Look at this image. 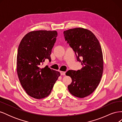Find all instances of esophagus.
<instances>
[{
	"instance_id": "esophagus-1",
	"label": "esophagus",
	"mask_w": 122,
	"mask_h": 122,
	"mask_svg": "<svg viewBox=\"0 0 122 122\" xmlns=\"http://www.w3.org/2000/svg\"><path fill=\"white\" fill-rule=\"evenodd\" d=\"M61 75H66V72H63V71H61Z\"/></svg>"
}]
</instances>
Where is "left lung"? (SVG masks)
Masks as SVG:
<instances>
[{
	"instance_id": "8db88e82",
	"label": "left lung",
	"mask_w": 122,
	"mask_h": 122,
	"mask_svg": "<svg viewBox=\"0 0 122 122\" xmlns=\"http://www.w3.org/2000/svg\"><path fill=\"white\" fill-rule=\"evenodd\" d=\"M66 41L69 44L81 62L82 68L77 71L69 70L66 75L72 81L68 86L73 96L82 98L91 95L98 86L103 71V54L99 41L93 32L83 28L64 31Z\"/></svg>"
}]
</instances>
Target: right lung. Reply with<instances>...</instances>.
Listing matches in <instances>:
<instances>
[{
    "label": "right lung",
    "instance_id": "add662e5",
    "mask_svg": "<svg viewBox=\"0 0 122 122\" xmlns=\"http://www.w3.org/2000/svg\"><path fill=\"white\" fill-rule=\"evenodd\" d=\"M56 31H33L26 35L19 45L17 70L22 86L30 97L40 99L48 96L60 73L40 65L50 54L56 42Z\"/></svg>",
    "mask_w": 122,
    "mask_h": 122
}]
</instances>
